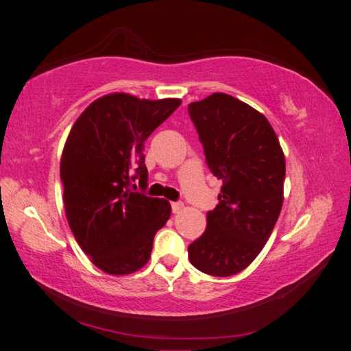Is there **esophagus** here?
<instances>
[{
    "mask_svg": "<svg viewBox=\"0 0 351 351\" xmlns=\"http://www.w3.org/2000/svg\"><path fill=\"white\" fill-rule=\"evenodd\" d=\"M182 209H184V204L181 201H173V203H171V210H173V213H180Z\"/></svg>",
    "mask_w": 351,
    "mask_h": 351,
    "instance_id": "obj_1",
    "label": "esophagus"
}]
</instances>
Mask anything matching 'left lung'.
<instances>
[{"instance_id":"1","label":"left lung","mask_w":351,"mask_h":351,"mask_svg":"<svg viewBox=\"0 0 351 351\" xmlns=\"http://www.w3.org/2000/svg\"><path fill=\"white\" fill-rule=\"evenodd\" d=\"M189 116L207 167L223 181L189 260L204 274L234 276L260 254L280 215L285 156L268 119L229 94L190 104Z\"/></svg>"}]
</instances>
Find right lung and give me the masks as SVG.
<instances>
[{
  "label": "right lung",
  "mask_w": 351,
  "mask_h": 351,
  "mask_svg": "<svg viewBox=\"0 0 351 351\" xmlns=\"http://www.w3.org/2000/svg\"><path fill=\"white\" fill-rule=\"evenodd\" d=\"M180 105V99L108 94L71 128L60 162L64 210L82 251L106 274L141 269L170 217L169 201L131 186L139 179L145 190L144 142Z\"/></svg>",
  "instance_id": "add662e5"
}]
</instances>
